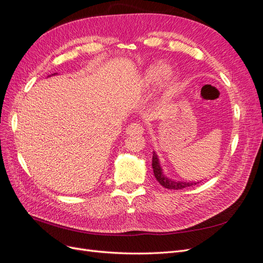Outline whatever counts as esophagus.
I'll use <instances>...</instances> for the list:
<instances>
[{"instance_id":"obj_1","label":"esophagus","mask_w":263,"mask_h":263,"mask_svg":"<svg viewBox=\"0 0 263 263\" xmlns=\"http://www.w3.org/2000/svg\"><path fill=\"white\" fill-rule=\"evenodd\" d=\"M144 132V127L142 125L138 124V123H132L130 125H128V127L126 128V134L127 135H133V134H141Z\"/></svg>"}]
</instances>
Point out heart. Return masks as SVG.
<instances>
[{"label":"heart","instance_id":"obj_1","mask_svg":"<svg viewBox=\"0 0 263 263\" xmlns=\"http://www.w3.org/2000/svg\"><path fill=\"white\" fill-rule=\"evenodd\" d=\"M162 76H163V69L161 67H158V68L150 70L146 76V83L147 84H156L160 81Z\"/></svg>","mask_w":263,"mask_h":263}]
</instances>
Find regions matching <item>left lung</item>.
I'll list each match as a JSON object with an SVG mask.
<instances>
[{
	"label": "left lung",
	"mask_w": 263,
	"mask_h": 263,
	"mask_svg": "<svg viewBox=\"0 0 263 263\" xmlns=\"http://www.w3.org/2000/svg\"><path fill=\"white\" fill-rule=\"evenodd\" d=\"M153 169H154V174L157 179V181L160 183V184L169 190H182L187 186H193L196 184V182H182V181H172L171 179H168L164 177V174L162 173V169L160 166V163H159V159L156 153H154L153 156ZM198 183V182H197Z\"/></svg>",
	"instance_id": "obj_1"
}]
</instances>
